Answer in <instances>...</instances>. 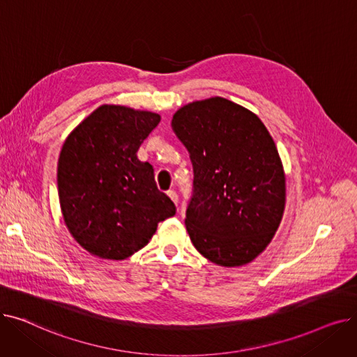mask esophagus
<instances>
[{
	"label": "esophagus",
	"instance_id": "esophagus-1",
	"mask_svg": "<svg viewBox=\"0 0 357 357\" xmlns=\"http://www.w3.org/2000/svg\"><path fill=\"white\" fill-rule=\"evenodd\" d=\"M167 197L174 201V204H175V205H178L179 198H178V194H176L175 191H172V190H171V191H167Z\"/></svg>",
	"mask_w": 357,
	"mask_h": 357
}]
</instances>
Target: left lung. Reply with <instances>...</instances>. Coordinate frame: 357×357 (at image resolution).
Masks as SVG:
<instances>
[{
	"instance_id": "8db88e82",
	"label": "left lung",
	"mask_w": 357,
	"mask_h": 357,
	"mask_svg": "<svg viewBox=\"0 0 357 357\" xmlns=\"http://www.w3.org/2000/svg\"><path fill=\"white\" fill-rule=\"evenodd\" d=\"M172 130L190 152L194 197L185 226L213 264H250L282 220L287 183L276 144L261 120L230 100L211 97L181 107Z\"/></svg>"
}]
</instances>
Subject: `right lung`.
Listing matches in <instances>:
<instances>
[{
    "label": "right lung",
    "instance_id": "right-lung-1",
    "mask_svg": "<svg viewBox=\"0 0 357 357\" xmlns=\"http://www.w3.org/2000/svg\"><path fill=\"white\" fill-rule=\"evenodd\" d=\"M160 121L152 111L104 104L66 137L58 162L63 221L92 256L124 260L143 249L158 224L175 215L153 167L137 150Z\"/></svg>",
    "mask_w": 357,
    "mask_h": 357
}]
</instances>
